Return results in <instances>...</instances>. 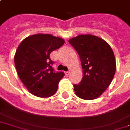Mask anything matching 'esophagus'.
I'll use <instances>...</instances> for the list:
<instances>
[{
    "mask_svg": "<svg viewBox=\"0 0 130 130\" xmlns=\"http://www.w3.org/2000/svg\"><path fill=\"white\" fill-rule=\"evenodd\" d=\"M64 73H65L66 75H69V74H70V72L69 71H66V72H64Z\"/></svg>",
    "mask_w": 130,
    "mask_h": 130,
    "instance_id": "esophagus-1",
    "label": "esophagus"
}]
</instances>
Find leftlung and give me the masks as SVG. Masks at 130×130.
Instances as JSON below:
<instances>
[{"mask_svg":"<svg viewBox=\"0 0 130 130\" xmlns=\"http://www.w3.org/2000/svg\"><path fill=\"white\" fill-rule=\"evenodd\" d=\"M80 57L83 77L74 84L76 95L85 100L98 98L112 82L116 71V60L110 46L92 35H79L69 40Z\"/></svg>","mask_w":130,"mask_h":130,"instance_id":"1","label":"left lung"}]
</instances>
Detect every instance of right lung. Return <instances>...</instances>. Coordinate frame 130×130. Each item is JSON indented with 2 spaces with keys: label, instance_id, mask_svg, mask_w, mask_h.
<instances>
[{
  "label": "right lung",
  "instance_id": "1",
  "mask_svg": "<svg viewBox=\"0 0 130 130\" xmlns=\"http://www.w3.org/2000/svg\"><path fill=\"white\" fill-rule=\"evenodd\" d=\"M64 44L61 38L50 34H36L22 40L18 46L14 63L20 80L31 94L49 97L56 92L63 72H55L50 54Z\"/></svg>",
  "mask_w": 130,
  "mask_h": 130
}]
</instances>
